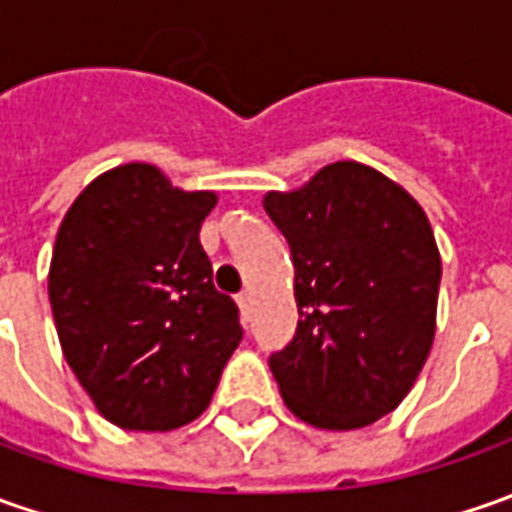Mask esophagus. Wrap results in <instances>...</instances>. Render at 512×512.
Instances as JSON below:
<instances>
[{
    "label": "esophagus",
    "mask_w": 512,
    "mask_h": 512,
    "mask_svg": "<svg viewBox=\"0 0 512 512\" xmlns=\"http://www.w3.org/2000/svg\"><path fill=\"white\" fill-rule=\"evenodd\" d=\"M235 300H238L240 306V317H243V323H246V320H249V306H252V294H249V291H240Z\"/></svg>",
    "instance_id": "esophagus-1"
}]
</instances>
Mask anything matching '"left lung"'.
Wrapping results in <instances>:
<instances>
[{
	"mask_svg": "<svg viewBox=\"0 0 512 512\" xmlns=\"http://www.w3.org/2000/svg\"><path fill=\"white\" fill-rule=\"evenodd\" d=\"M263 209L294 263L300 320L269 357L289 411L326 431L391 414L436 331L442 260L422 206L377 169L337 161Z\"/></svg>",
	"mask_w": 512,
	"mask_h": 512,
	"instance_id": "8db88e82",
	"label": "left lung"
}]
</instances>
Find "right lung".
Segmentation results:
<instances>
[{"mask_svg":"<svg viewBox=\"0 0 512 512\" xmlns=\"http://www.w3.org/2000/svg\"><path fill=\"white\" fill-rule=\"evenodd\" d=\"M215 203L150 164H124L87 186L59 226L47 291L64 360L124 431L198 419L243 337L198 238Z\"/></svg>","mask_w":512,"mask_h":512,"instance_id":"1","label":"right lung"}]
</instances>
